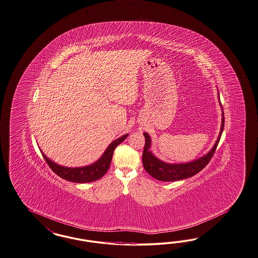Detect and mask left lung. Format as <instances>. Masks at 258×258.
<instances>
[{"instance_id":"obj_1","label":"left lung","mask_w":258,"mask_h":258,"mask_svg":"<svg viewBox=\"0 0 258 258\" xmlns=\"http://www.w3.org/2000/svg\"><path fill=\"white\" fill-rule=\"evenodd\" d=\"M218 99H219V92H218ZM220 106L222 108V124L220 133L218 135V138L215 144L213 145L212 150L209 151L204 156L198 158L191 162L182 163V164H169L164 161L158 159L156 156L153 155V153L150 151L151 146V140L150 135L147 133H144L145 136V147L143 151V166L146 169V171L151 175L152 177L164 181V182H171V181H177L186 178L191 177L198 173L200 170L204 169L205 167L209 164L210 160L212 159L214 151L216 150V147L221 138V134L224 128V112H223L222 105L220 102Z\"/></svg>"}]
</instances>
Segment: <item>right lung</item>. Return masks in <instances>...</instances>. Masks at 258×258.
<instances>
[{
    "label": "right lung",
    "instance_id": "1",
    "mask_svg": "<svg viewBox=\"0 0 258 258\" xmlns=\"http://www.w3.org/2000/svg\"><path fill=\"white\" fill-rule=\"evenodd\" d=\"M127 136L128 134H124L120 138L114 140L113 142L110 143L107 150L102 154V156L93 164L79 168H69L60 166L57 163L50 160L48 157H46V155L43 151L41 150L40 151L42 152V155L45 158V162L47 163L49 168L52 169L58 176L73 183H89L96 181L106 174L107 169L110 166L113 151L115 150L116 147L123 142Z\"/></svg>",
    "mask_w": 258,
    "mask_h": 258
}]
</instances>
